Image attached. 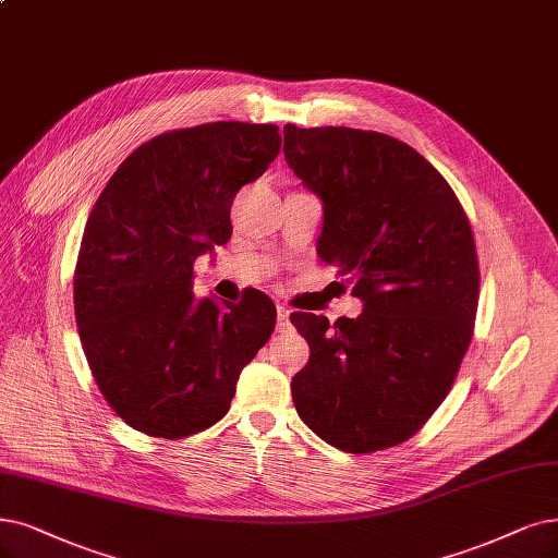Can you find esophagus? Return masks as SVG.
I'll use <instances>...</instances> for the list:
<instances>
[{"instance_id":"esophagus-1","label":"esophagus","mask_w":558,"mask_h":558,"mask_svg":"<svg viewBox=\"0 0 558 558\" xmlns=\"http://www.w3.org/2000/svg\"><path fill=\"white\" fill-rule=\"evenodd\" d=\"M276 311H278V326H280V328H284L287 324H290V307L282 305V303H278V305H276Z\"/></svg>"}]
</instances>
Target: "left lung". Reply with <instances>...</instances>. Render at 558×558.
Instances as JSON below:
<instances>
[{"mask_svg":"<svg viewBox=\"0 0 558 558\" xmlns=\"http://www.w3.org/2000/svg\"><path fill=\"white\" fill-rule=\"evenodd\" d=\"M284 160L322 199L317 253L361 299L356 319L294 313L311 361L292 379L301 421L344 452L414 437L448 396L478 307L471 225L409 144L344 126H284Z\"/></svg>","mask_w":558,"mask_h":558,"instance_id":"1","label":"left lung"}]
</instances>
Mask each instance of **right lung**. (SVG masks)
<instances>
[{
  "label": "right lung",
  "instance_id": "obj_1",
  "mask_svg": "<svg viewBox=\"0 0 558 558\" xmlns=\"http://www.w3.org/2000/svg\"><path fill=\"white\" fill-rule=\"evenodd\" d=\"M274 123L162 133L119 165L89 214L73 278L92 375L119 418L181 439L218 423L241 369L271 338L276 305L193 296V264L232 236L241 185L280 151Z\"/></svg>",
  "mask_w": 558,
  "mask_h": 558
}]
</instances>
